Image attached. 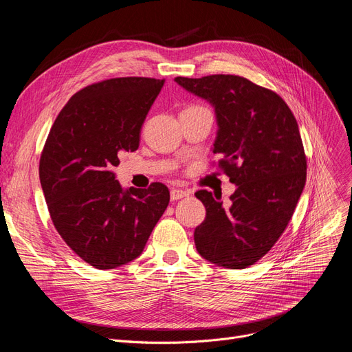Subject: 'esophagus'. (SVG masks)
<instances>
[{"instance_id":"esophagus-1","label":"esophagus","mask_w":352,"mask_h":352,"mask_svg":"<svg viewBox=\"0 0 352 352\" xmlns=\"http://www.w3.org/2000/svg\"><path fill=\"white\" fill-rule=\"evenodd\" d=\"M190 194H191V191H188V190H179V188H173L171 192H170L173 201L181 199V198H184V197H188Z\"/></svg>"}]
</instances>
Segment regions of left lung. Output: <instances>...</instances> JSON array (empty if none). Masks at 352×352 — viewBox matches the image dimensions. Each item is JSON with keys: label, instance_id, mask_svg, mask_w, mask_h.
<instances>
[{"label": "left lung", "instance_id": "1", "mask_svg": "<svg viewBox=\"0 0 352 352\" xmlns=\"http://www.w3.org/2000/svg\"><path fill=\"white\" fill-rule=\"evenodd\" d=\"M215 109L214 154L236 186L230 204L201 190L207 210L194 231L207 261L243 270L263 258L288 226L307 179V160L297 120L274 91L238 76L174 80Z\"/></svg>", "mask_w": 352, "mask_h": 352}]
</instances>
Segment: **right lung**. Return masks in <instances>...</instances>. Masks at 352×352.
<instances>
[{"instance_id":"right-lung-1","label":"right lung","mask_w":352,"mask_h":352,"mask_svg":"<svg viewBox=\"0 0 352 352\" xmlns=\"http://www.w3.org/2000/svg\"><path fill=\"white\" fill-rule=\"evenodd\" d=\"M164 80L111 78L74 94L54 121L40 181L54 227L81 260L98 270L131 263L170 202L164 184L124 190L113 171L135 151L141 126Z\"/></svg>"}]
</instances>
